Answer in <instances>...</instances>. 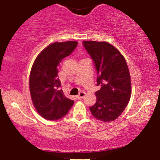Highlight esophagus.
I'll return each instance as SVG.
<instances>
[{
  "mask_svg": "<svg viewBox=\"0 0 160 160\" xmlns=\"http://www.w3.org/2000/svg\"><path fill=\"white\" fill-rule=\"evenodd\" d=\"M85 92H79V94H78V96H76V98H83V97H84V96H85Z\"/></svg>",
  "mask_w": 160,
  "mask_h": 160,
  "instance_id": "1",
  "label": "esophagus"
}]
</instances>
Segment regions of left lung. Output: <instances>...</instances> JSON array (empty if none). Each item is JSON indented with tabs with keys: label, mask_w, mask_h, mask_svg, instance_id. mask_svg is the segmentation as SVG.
Listing matches in <instances>:
<instances>
[{
	"label": "left lung",
	"mask_w": 160,
	"mask_h": 160,
	"mask_svg": "<svg viewBox=\"0 0 160 160\" xmlns=\"http://www.w3.org/2000/svg\"><path fill=\"white\" fill-rule=\"evenodd\" d=\"M83 44L95 64L97 85H101L90 111L100 121H114L125 109L131 96L127 63L121 52L108 42L83 41Z\"/></svg>",
	"instance_id": "8db88e82"
}]
</instances>
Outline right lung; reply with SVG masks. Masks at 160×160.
I'll use <instances>...</instances> for the list:
<instances>
[{
  "instance_id": "right-lung-1",
  "label": "right lung",
  "mask_w": 160,
  "mask_h": 160,
  "mask_svg": "<svg viewBox=\"0 0 160 160\" xmlns=\"http://www.w3.org/2000/svg\"><path fill=\"white\" fill-rule=\"evenodd\" d=\"M77 44V41H70L52 43L39 53L33 63L29 76L31 98L37 112L44 119L53 121L62 119L74 103L60 89L58 66Z\"/></svg>"
}]
</instances>
